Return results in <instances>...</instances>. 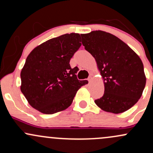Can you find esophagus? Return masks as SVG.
Listing matches in <instances>:
<instances>
[{
	"instance_id": "obj_1",
	"label": "esophagus",
	"mask_w": 153,
	"mask_h": 153,
	"mask_svg": "<svg viewBox=\"0 0 153 153\" xmlns=\"http://www.w3.org/2000/svg\"><path fill=\"white\" fill-rule=\"evenodd\" d=\"M88 82H91V81H92L93 78H92V77H91V76H90V77H89V78H88Z\"/></svg>"
}]
</instances>
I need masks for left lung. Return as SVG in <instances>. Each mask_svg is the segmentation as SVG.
<instances>
[{"label": "left lung", "mask_w": 153, "mask_h": 153, "mask_svg": "<svg viewBox=\"0 0 153 153\" xmlns=\"http://www.w3.org/2000/svg\"><path fill=\"white\" fill-rule=\"evenodd\" d=\"M82 45L96 59L104 84V94L95 103L101 109L120 114L141 98L146 76L136 52L114 35L103 31L81 34Z\"/></svg>", "instance_id": "obj_1"}]
</instances>
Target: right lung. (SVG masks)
Wrapping results in <instances>:
<instances>
[{"label": "right lung", "mask_w": 153, "mask_h": 153, "mask_svg": "<svg viewBox=\"0 0 153 153\" xmlns=\"http://www.w3.org/2000/svg\"><path fill=\"white\" fill-rule=\"evenodd\" d=\"M77 33L52 38L36 47L21 71V91L33 108L45 114L61 111L71 105L77 91L88 80H79L78 68L70 60L81 46Z\"/></svg>", "instance_id": "right-lung-1"}]
</instances>
